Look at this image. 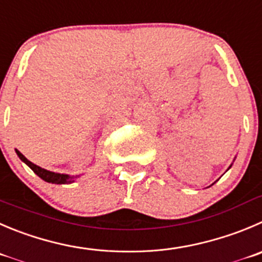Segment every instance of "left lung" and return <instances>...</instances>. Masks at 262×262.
Here are the masks:
<instances>
[{
  "label": "left lung",
  "mask_w": 262,
  "mask_h": 262,
  "mask_svg": "<svg viewBox=\"0 0 262 262\" xmlns=\"http://www.w3.org/2000/svg\"><path fill=\"white\" fill-rule=\"evenodd\" d=\"M230 167H231V164H230V166H229V168H230ZM229 168H228V170H229ZM228 170H226V171H228Z\"/></svg>",
  "instance_id": "1"
}]
</instances>
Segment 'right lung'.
I'll list each match as a JSON object with an SVG mask.
<instances>
[{"label": "right lung", "instance_id": "obj_1", "mask_svg": "<svg viewBox=\"0 0 262 262\" xmlns=\"http://www.w3.org/2000/svg\"><path fill=\"white\" fill-rule=\"evenodd\" d=\"M15 151H16L17 157H19V158H20L21 161H23L24 163H26L27 166H28L29 168H31V170L33 171L34 173H36L37 176H39L42 180L47 181V183H51V184H71V183H74V180H76L77 178H79V175L71 176V175H67V173L52 172V171L45 170V168H42V167L37 166V164L32 163L31 161H28V159H27L26 157H24L23 154H21L19 150H16V149H15Z\"/></svg>", "mask_w": 262, "mask_h": 262}]
</instances>
